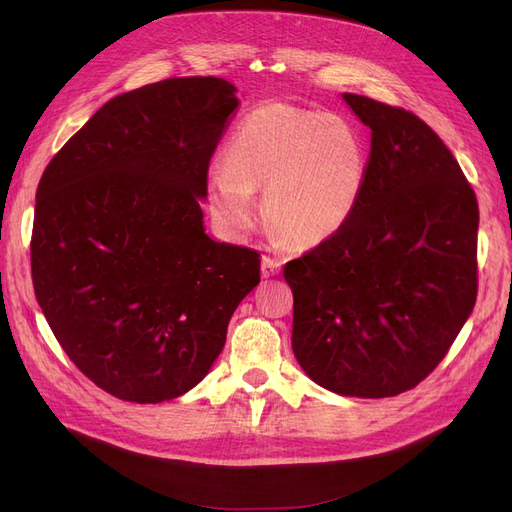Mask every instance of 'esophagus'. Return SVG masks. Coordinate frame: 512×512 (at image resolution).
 <instances>
[{
  "mask_svg": "<svg viewBox=\"0 0 512 512\" xmlns=\"http://www.w3.org/2000/svg\"><path fill=\"white\" fill-rule=\"evenodd\" d=\"M260 271H262V277H264V279H267V277H275V275H279V271H281V262L275 260V258L264 256V258H262Z\"/></svg>",
  "mask_w": 512,
  "mask_h": 512,
  "instance_id": "34e87169",
  "label": "esophagus"
}]
</instances>
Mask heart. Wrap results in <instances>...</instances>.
I'll return each instance as SVG.
<instances>
[{
  "label": "heart",
  "mask_w": 512,
  "mask_h": 512,
  "mask_svg": "<svg viewBox=\"0 0 512 512\" xmlns=\"http://www.w3.org/2000/svg\"><path fill=\"white\" fill-rule=\"evenodd\" d=\"M209 173V203L228 237L243 239L264 211L281 237L317 248L356 218L370 158L349 122L290 103H264L245 116Z\"/></svg>",
  "instance_id": "b5f03b06"
}]
</instances>
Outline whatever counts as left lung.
<instances>
[{
    "mask_svg": "<svg viewBox=\"0 0 512 512\" xmlns=\"http://www.w3.org/2000/svg\"><path fill=\"white\" fill-rule=\"evenodd\" d=\"M370 129V173L356 218L290 260L292 351L328 392L387 398L445 358L477 301L479 205L424 120L343 93Z\"/></svg>",
    "mask_w": 512,
    "mask_h": 512,
    "instance_id": "obj_1",
    "label": "left lung"
}]
</instances>
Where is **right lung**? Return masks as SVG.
Instances as JSON below:
<instances>
[{
	"mask_svg": "<svg viewBox=\"0 0 512 512\" xmlns=\"http://www.w3.org/2000/svg\"><path fill=\"white\" fill-rule=\"evenodd\" d=\"M237 88L169 78L108 101L48 163L31 237L35 298L108 394L173 400L214 366L260 258L205 233L207 167Z\"/></svg>",
	"mask_w": 512,
	"mask_h": 512,
	"instance_id": "obj_1",
	"label": "right lung"
}]
</instances>
